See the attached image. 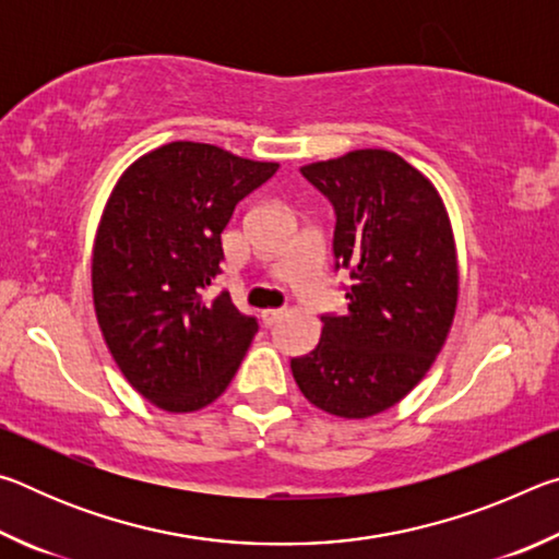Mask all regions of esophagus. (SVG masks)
I'll use <instances>...</instances> for the list:
<instances>
[{
  "mask_svg": "<svg viewBox=\"0 0 559 559\" xmlns=\"http://www.w3.org/2000/svg\"><path fill=\"white\" fill-rule=\"evenodd\" d=\"M283 313H286V310L283 308H269V310H263L261 313V320H263V325L266 328H271V325H276L278 320L283 318Z\"/></svg>",
  "mask_w": 559,
  "mask_h": 559,
  "instance_id": "obj_1",
  "label": "esophagus"
}]
</instances>
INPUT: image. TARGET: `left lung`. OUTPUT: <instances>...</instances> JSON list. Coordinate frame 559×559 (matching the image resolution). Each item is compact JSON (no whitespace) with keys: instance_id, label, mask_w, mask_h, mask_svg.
I'll use <instances>...</instances> for the list:
<instances>
[{"instance_id":"8db88e82","label":"left lung","mask_w":559,"mask_h":559,"mask_svg":"<svg viewBox=\"0 0 559 559\" xmlns=\"http://www.w3.org/2000/svg\"><path fill=\"white\" fill-rule=\"evenodd\" d=\"M300 175L333 204L335 271L347 310L290 370L310 404L345 419L390 409L437 359L456 313L459 269L447 210L419 169L390 150H355Z\"/></svg>"}]
</instances>
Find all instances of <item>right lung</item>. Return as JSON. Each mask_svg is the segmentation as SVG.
I'll use <instances>...</instances> for the list:
<instances>
[{
	"label": "right lung",
	"instance_id": "right-lung-1",
	"mask_svg": "<svg viewBox=\"0 0 559 559\" xmlns=\"http://www.w3.org/2000/svg\"><path fill=\"white\" fill-rule=\"evenodd\" d=\"M204 143H169L118 179L93 249V302L112 359L165 412L212 404L259 323L222 290V231L243 197L276 175Z\"/></svg>",
	"mask_w": 559,
	"mask_h": 559
}]
</instances>
